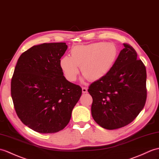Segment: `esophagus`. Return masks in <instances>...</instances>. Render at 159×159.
Returning <instances> with one entry per match:
<instances>
[{
  "mask_svg": "<svg viewBox=\"0 0 159 159\" xmlns=\"http://www.w3.org/2000/svg\"><path fill=\"white\" fill-rule=\"evenodd\" d=\"M82 91L83 93H86L87 92V89L86 87H83L82 88Z\"/></svg>",
  "mask_w": 159,
  "mask_h": 159,
  "instance_id": "esophagus-1",
  "label": "esophagus"
}]
</instances>
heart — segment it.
Segmentation results:
<instances>
[{
	"mask_svg": "<svg viewBox=\"0 0 159 159\" xmlns=\"http://www.w3.org/2000/svg\"><path fill=\"white\" fill-rule=\"evenodd\" d=\"M70 55L71 57H61L60 61L66 79L75 81L79 74V66L85 78L96 81L111 71L119 56V49L112 43L99 42L73 47Z\"/></svg>",
	"mask_w": 159,
	"mask_h": 159,
	"instance_id": "b5f03b06",
	"label": "heart"
}]
</instances>
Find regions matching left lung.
Instances as JSON below:
<instances>
[{"label": "left lung", "mask_w": 159, "mask_h": 159, "mask_svg": "<svg viewBox=\"0 0 159 159\" xmlns=\"http://www.w3.org/2000/svg\"><path fill=\"white\" fill-rule=\"evenodd\" d=\"M125 47L108 75L95 81L88 92L93 98L91 114L94 120L112 130L131 123L145 106L146 70L130 45Z\"/></svg>", "instance_id": "1"}]
</instances>
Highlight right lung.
<instances>
[{"label":"right lung","mask_w":159,"mask_h":159,"mask_svg":"<svg viewBox=\"0 0 159 159\" xmlns=\"http://www.w3.org/2000/svg\"><path fill=\"white\" fill-rule=\"evenodd\" d=\"M68 46L43 43L30 48L19 57L11 83V94L19 119L40 134L62 130L82 89L66 79L60 66Z\"/></svg>","instance_id":"1"}]
</instances>
